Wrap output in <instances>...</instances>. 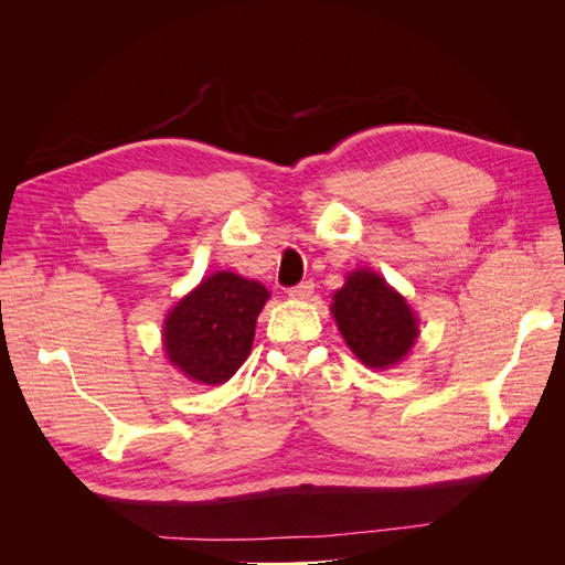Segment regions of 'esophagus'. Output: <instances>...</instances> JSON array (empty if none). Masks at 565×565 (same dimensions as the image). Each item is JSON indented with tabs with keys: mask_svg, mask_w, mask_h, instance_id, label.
Here are the masks:
<instances>
[{
	"mask_svg": "<svg viewBox=\"0 0 565 565\" xmlns=\"http://www.w3.org/2000/svg\"><path fill=\"white\" fill-rule=\"evenodd\" d=\"M313 287H316L313 280H303V282H299L295 287H289L287 295L292 297V299H309L313 295Z\"/></svg>",
	"mask_w": 565,
	"mask_h": 565,
	"instance_id": "obj_1",
	"label": "esophagus"
}]
</instances>
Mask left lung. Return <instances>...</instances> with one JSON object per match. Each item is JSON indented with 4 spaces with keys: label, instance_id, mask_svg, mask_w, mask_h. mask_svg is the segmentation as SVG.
<instances>
[{
    "label": "left lung",
    "instance_id": "left-lung-1",
    "mask_svg": "<svg viewBox=\"0 0 565 565\" xmlns=\"http://www.w3.org/2000/svg\"><path fill=\"white\" fill-rule=\"evenodd\" d=\"M332 313L351 351L367 367L396 365L417 339L407 301L372 270H355L334 295Z\"/></svg>",
    "mask_w": 565,
    "mask_h": 565
}]
</instances>
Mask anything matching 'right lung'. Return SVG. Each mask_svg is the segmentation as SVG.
Here are the masks:
<instances>
[{"mask_svg":"<svg viewBox=\"0 0 565 565\" xmlns=\"http://www.w3.org/2000/svg\"><path fill=\"white\" fill-rule=\"evenodd\" d=\"M266 287L235 273H214L179 301L164 322L167 358L200 384H224L249 355Z\"/></svg>","mask_w":565,"mask_h":565,"instance_id":"obj_1","label":"right lung"}]
</instances>
